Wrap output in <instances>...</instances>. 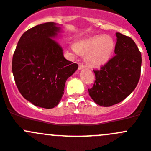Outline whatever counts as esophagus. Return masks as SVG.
<instances>
[{"instance_id": "esophagus-1", "label": "esophagus", "mask_w": 151, "mask_h": 151, "mask_svg": "<svg viewBox=\"0 0 151 151\" xmlns=\"http://www.w3.org/2000/svg\"><path fill=\"white\" fill-rule=\"evenodd\" d=\"M85 68H86V65L84 64H83V63H80V64H79V68H78L80 69V70H81V69Z\"/></svg>"}]
</instances>
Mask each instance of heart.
<instances>
[{"label": "heart", "mask_w": 151, "mask_h": 151, "mask_svg": "<svg viewBox=\"0 0 151 151\" xmlns=\"http://www.w3.org/2000/svg\"><path fill=\"white\" fill-rule=\"evenodd\" d=\"M114 41L109 36H95L73 45L75 53L87 54L86 60L90 65L100 66L107 63L114 50Z\"/></svg>", "instance_id": "heart-1"}]
</instances>
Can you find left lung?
Returning <instances> with one entry per match:
<instances>
[{
	"mask_svg": "<svg viewBox=\"0 0 151 151\" xmlns=\"http://www.w3.org/2000/svg\"><path fill=\"white\" fill-rule=\"evenodd\" d=\"M115 53L110 60L94 70L95 83L88 93L97 104L111 106L124 100L133 92L139 81L142 54L134 41L116 33Z\"/></svg>",
	"mask_w": 151,
	"mask_h": 151,
	"instance_id": "1",
	"label": "left lung"
}]
</instances>
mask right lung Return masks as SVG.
Instances as JSON below:
<instances>
[{
    "mask_svg": "<svg viewBox=\"0 0 151 151\" xmlns=\"http://www.w3.org/2000/svg\"><path fill=\"white\" fill-rule=\"evenodd\" d=\"M60 32L53 22L37 25L23 33L12 56L15 84L22 96L35 106L52 109L60 103L65 82L78 65L66 60L52 38Z\"/></svg>",
    "mask_w": 151,
    "mask_h": 151,
    "instance_id": "obj_1",
    "label": "right lung"
}]
</instances>
